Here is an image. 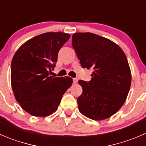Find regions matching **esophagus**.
Segmentation results:
<instances>
[{"label":"esophagus","instance_id":"34e87169","mask_svg":"<svg viewBox=\"0 0 146 146\" xmlns=\"http://www.w3.org/2000/svg\"><path fill=\"white\" fill-rule=\"evenodd\" d=\"M73 83H74V84H76V83H78L77 78H73Z\"/></svg>","mask_w":146,"mask_h":146}]
</instances>
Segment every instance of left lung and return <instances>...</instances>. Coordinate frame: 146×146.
Segmentation results:
<instances>
[{
	"label": "left lung",
	"mask_w": 146,
	"mask_h": 146,
	"mask_svg": "<svg viewBox=\"0 0 146 146\" xmlns=\"http://www.w3.org/2000/svg\"><path fill=\"white\" fill-rule=\"evenodd\" d=\"M72 46L83 68L91 69V80H80L83 93L78 98L79 111L95 121L118 112L128 96L131 72L123 50L109 39L92 33H76Z\"/></svg>",
	"instance_id": "1"
}]
</instances>
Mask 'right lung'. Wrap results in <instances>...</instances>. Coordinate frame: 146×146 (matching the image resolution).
Returning a JSON list of instances; mask_svg holds the SVG:
<instances>
[{"mask_svg":"<svg viewBox=\"0 0 146 146\" xmlns=\"http://www.w3.org/2000/svg\"><path fill=\"white\" fill-rule=\"evenodd\" d=\"M70 36L63 32L40 34L24 43L13 57L11 80L14 96L24 111L33 116H48L56 111L73 83L68 76H50L59 50Z\"/></svg>","mask_w":146,"mask_h":146,"instance_id":"1","label":"right lung"}]
</instances>
